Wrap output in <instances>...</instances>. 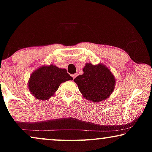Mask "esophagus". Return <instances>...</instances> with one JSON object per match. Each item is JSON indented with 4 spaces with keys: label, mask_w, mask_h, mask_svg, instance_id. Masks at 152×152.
I'll return each instance as SVG.
<instances>
[{
    "label": "esophagus",
    "mask_w": 152,
    "mask_h": 152,
    "mask_svg": "<svg viewBox=\"0 0 152 152\" xmlns=\"http://www.w3.org/2000/svg\"><path fill=\"white\" fill-rule=\"evenodd\" d=\"M76 76H77V74H73V75H72V78L73 79H75L76 77Z\"/></svg>",
    "instance_id": "esophagus-1"
}]
</instances>
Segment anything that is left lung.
<instances>
[{
	"mask_svg": "<svg viewBox=\"0 0 152 152\" xmlns=\"http://www.w3.org/2000/svg\"><path fill=\"white\" fill-rule=\"evenodd\" d=\"M84 73L74 79L83 97L93 102L107 99L115 88V78L108 67L102 64L86 63Z\"/></svg>",
	"mask_w": 152,
	"mask_h": 152,
	"instance_id": "1",
	"label": "left lung"
}]
</instances>
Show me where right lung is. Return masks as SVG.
<instances>
[{
	"label": "right lung",
	"instance_id": "add662e5",
	"mask_svg": "<svg viewBox=\"0 0 152 152\" xmlns=\"http://www.w3.org/2000/svg\"><path fill=\"white\" fill-rule=\"evenodd\" d=\"M73 78L65 68L55 65L41 66L31 74L28 81L30 93L39 100L49 99L55 95L60 84Z\"/></svg>",
	"mask_w": 152,
	"mask_h": 152
}]
</instances>
